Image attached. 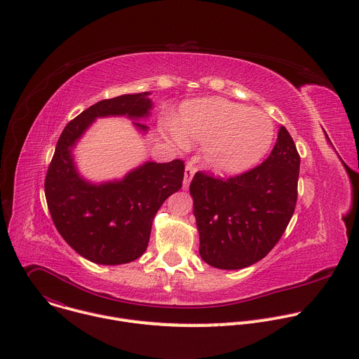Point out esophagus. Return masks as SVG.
I'll return each instance as SVG.
<instances>
[{
	"instance_id": "obj_1",
	"label": "esophagus",
	"mask_w": 359,
	"mask_h": 359,
	"mask_svg": "<svg viewBox=\"0 0 359 359\" xmlns=\"http://www.w3.org/2000/svg\"><path fill=\"white\" fill-rule=\"evenodd\" d=\"M194 166L193 163H187L186 166V170H184V179H183V190H187L189 186H190V182H191V177L194 176Z\"/></svg>"
}]
</instances>
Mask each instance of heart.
Instances as JSON below:
<instances>
[{"label": "heart", "mask_w": 359, "mask_h": 359, "mask_svg": "<svg viewBox=\"0 0 359 359\" xmlns=\"http://www.w3.org/2000/svg\"><path fill=\"white\" fill-rule=\"evenodd\" d=\"M166 133L180 147L189 142L206 144L203 159L208 169L217 176H236L267 155L276 128L263 111L222 97H204L183 104L177 123H169Z\"/></svg>", "instance_id": "heart-1"}]
</instances>
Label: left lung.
<instances>
[{"mask_svg":"<svg viewBox=\"0 0 359 359\" xmlns=\"http://www.w3.org/2000/svg\"><path fill=\"white\" fill-rule=\"evenodd\" d=\"M298 173V151L284 126L269 159L250 172L227 180L197 172L190 194L203 262L240 270L264 259L292 217Z\"/></svg>","mask_w":359,"mask_h":359,"instance_id":"1","label":"left lung"}]
</instances>
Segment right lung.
<instances>
[{
    "mask_svg": "<svg viewBox=\"0 0 359 359\" xmlns=\"http://www.w3.org/2000/svg\"><path fill=\"white\" fill-rule=\"evenodd\" d=\"M150 92L100 100L71 121L55 147L45 179V197L62 238L83 259L104 266L126 264L147 248L151 222L163 201L182 187L184 165L144 162L122 179L90 182L78 169L74 150L100 118L125 116L146 135L153 109Z\"/></svg>",
    "mask_w": 359,
    "mask_h": 359,
    "instance_id": "1",
    "label": "right lung"
}]
</instances>
